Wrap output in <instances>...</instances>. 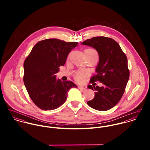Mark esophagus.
Here are the masks:
<instances>
[{
    "mask_svg": "<svg viewBox=\"0 0 150 150\" xmlns=\"http://www.w3.org/2000/svg\"><path fill=\"white\" fill-rule=\"evenodd\" d=\"M78 88L79 89H83V90H86V88H84V86H79Z\"/></svg>",
    "mask_w": 150,
    "mask_h": 150,
    "instance_id": "1",
    "label": "esophagus"
}]
</instances>
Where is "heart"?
Returning a JSON list of instances; mask_svg holds the SVG:
<instances>
[{
    "instance_id": "obj_1",
    "label": "heart",
    "mask_w": 150,
    "mask_h": 150,
    "mask_svg": "<svg viewBox=\"0 0 150 150\" xmlns=\"http://www.w3.org/2000/svg\"><path fill=\"white\" fill-rule=\"evenodd\" d=\"M86 55L89 56H96L98 57V54L96 50L92 48L86 49L84 51ZM86 73L83 71L77 72L74 75V79L76 81L79 83H82L84 81L86 77Z\"/></svg>"
}]
</instances>
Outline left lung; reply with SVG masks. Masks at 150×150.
<instances>
[{
  "label": "left lung",
  "mask_w": 150,
  "mask_h": 150,
  "mask_svg": "<svg viewBox=\"0 0 150 150\" xmlns=\"http://www.w3.org/2000/svg\"><path fill=\"white\" fill-rule=\"evenodd\" d=\"M94 48L98 52L99 61L96 74L90 83L97 81L102 86H88L95 91L94 98L87 102L89 106L99 111H106L115 106L121 100L129 78L128 59L119 44L111 38L94 37L81 43Z\"/></svg>",
  "instance_id": "8db88e82"
}]
</instances>
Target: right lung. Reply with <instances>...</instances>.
Masks as SVG:
<instances>
[{
	"label": "right lung",
	"mask_w": 150,
	"mask_h": 150,
	"mask_svg": "<svg viewBox=\"0 0 150 150\" xmlns=\"http://www.w3.org/2000/svg\"><path fill=\"white\" fill-rule=\"evenodd\" d=\"M75 42L57 39L39 42L23 64V83L33 102L43 110H52L63 105L69 90L77 86L70 81L57 80L55 74L64 66L68 54L77 46Z\"/></svg>",
	"instance_id": "obj_1"
}]
</instances>
